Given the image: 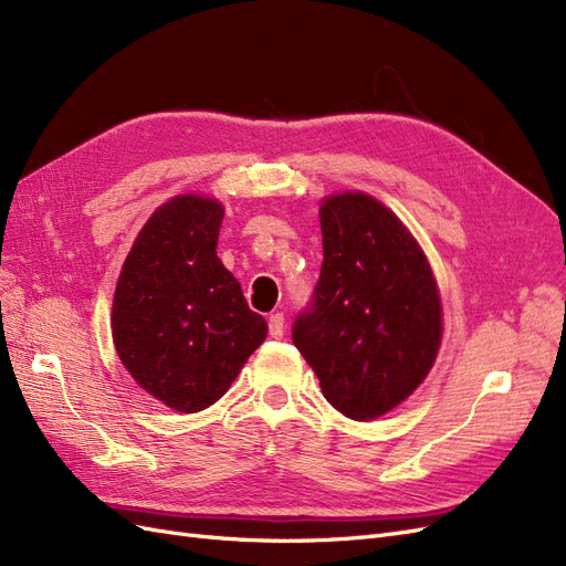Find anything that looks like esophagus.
Returning <instances> with one entry per match:
<instances>
[{
    "instance_id": "esophagus-1",
    "label": "esophagus",
    "mask_w": 566,
    "mask_h": 566,
    "mask_svg": "<svg viewBox=\"0 0 566 566\" xmlns=\"http://www.w3.org/2000/svg\"><path fill=\"white\" fill-rule=\"evenodd\" d=\"M283 323H285V321H283V314H279V312L271 314V316H269V335L276 337V339L283 337Z\"/></svg>"
}]
</instances>
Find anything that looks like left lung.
<instances>
[{
	"mask_svg": "<svg viewBox=\"0 0 566 566\" xmlns=\"http://www.w3.org/2000/svg\"><path fill=\"white\" fill-rule=\"evenodd\" d=\"M318 217L321 279L293 342L333 408L375 420L406 401L437 361L439 285L416 235L378 198L331 193Z\"/></svg>",
	"mask_w": 566,
	"mask_h": 566,
	"instance_id": "obj_1",
	"label": "left lung"
}]
</instances>
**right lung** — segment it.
<instances>
[{
	"label": "right lung",
	"instance_id": "add662e5",
	"mask_svg": "<svg viewBox=\"0 0 566 566\" xmlns=\"http://www.w3.org/2000/svg\"><path fill=\"white\" fill-rule=\"evenodd\" d=\"M224 205L181 193L148 217L119 271L111 331L119 361L177 413H198L229 391L269 325L221 264Z\"/></svg>",
	"mask_w": 566,
	"mask_h": 566
}]
</instances>
